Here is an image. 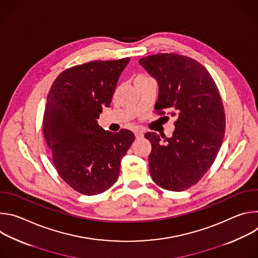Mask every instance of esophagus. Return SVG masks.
<instances>
[{
  "instance_id": "1",
  "label": "esophagus",
  "mask_w": 258,
  "mask_h": 258,
  "mask_svg": "<svg viewBox=\"0 0 258 258\" xmlns=\"http://www.w3.org/2000/svg\"><path fill=\"white\" fill-rule=\"evenodd\" d=\"M135 136H136V139L140 140V139H142L144 137V134L142 132H140V131H136L135 132Z\"/></svg>"
}]
</instances>
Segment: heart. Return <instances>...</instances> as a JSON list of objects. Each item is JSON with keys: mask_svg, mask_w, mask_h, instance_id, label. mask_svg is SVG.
<instances>
[{"mask_svg": "<svg viewBox=\"0 0 258 258\" xmlns=\"http://www.w3.org/2000/svg\"><path fill=\"white\" fill-rule=\"evenodd\" d=\"M142 79H147V77H145V76H139L136 80H142Z\"/></svg>", "mask_w": 258, "mask_h": 258, "instance_id": "heart-1", "label": "heart"}]
</instances>
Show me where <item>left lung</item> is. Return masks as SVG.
Segmentation results:
<instances>
[{
	"label": "left lung",
	"mask_w": 258,
	"mask_h": 258,
	"mask_svg": "<svg viewBox=\"0 0 258 258\" xmlns=\"http://www.w3.org/2000/svg\"><path fill=\"white\" fill-rule=\"evenodd\" d=\"M139 63L158 83L157 113L165 114L167 109L176 117L172 137L145 135L152 145L150 175L162 189L183 191L201 179L222 147L226 130L222 98L207 69L190 57L161 53Z\"/></svg>",
	"instance_id": "left-lung-1"
}]
</instances>
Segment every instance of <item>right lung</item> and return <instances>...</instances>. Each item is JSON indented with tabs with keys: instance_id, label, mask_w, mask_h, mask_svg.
<instances>
[{
	"instance_id": "obj_1",
	"label": "right lung",
	"mask_w": 258,
	"mask_h": 258,
	"mask_svg": "<svg viewBox=\"0 0 258 258\" xmlns=\"http://www.w3.org/2000/svg\"><path fill=\"white\" fill-rule=\"evenodd\" d=\"M128 61H92L65 69L48 94L43 127L53 164L63 180L84 195L114 185L121 158L135 141L133 132L104 131L97 120L111 104Z\"/></svg>"
}]
</instances>
